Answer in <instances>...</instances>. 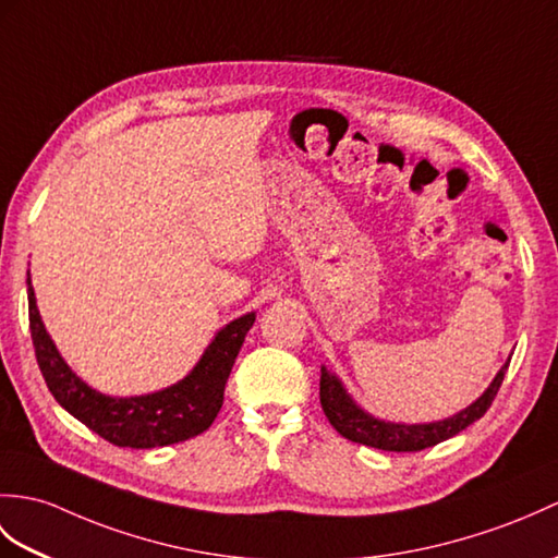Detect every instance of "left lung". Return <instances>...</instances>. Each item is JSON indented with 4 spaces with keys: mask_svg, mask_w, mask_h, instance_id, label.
<instances>
[{
    "mask_svg": "<svg viewBox=\"0 0 558 558\" xmlns=\"http://www.w3.org/2000/svg\"><path fill=\"white\" fill-rule=\"evenodd\" d=\"M509 361L501 366V371L495 375V380L489 383L487 390L481 399H475L469 409L459 411L457 416L435 421V423H387L368 416L364 409L356 407V401L347 395L338 375H332L326 366H320V407L326 413L330 425L342 437L352 439V442L375 447L383 451H421L427 447H435L445 439L459 435L471 423L485 416V411L495 401L504 375H507Z\"/></svg>",
    "mask_w": 558,
    "mask_h": 558,
    "instance_id": "obj_1",
    "label": "left lung"
}]
</instances>
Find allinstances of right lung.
Masks as SVG:
<instances>
[{
  "label": "right lung",
  "mask_w": 558,
  "mask_h": 558,
  "mask_svg": "<svg viewBox=\"0 0 558 558\" xmlns=\"http://www.w3.org/2000/svg\"><path fill=\"white\" fill-rule=\"evenodd\" d=\"M28 316L37 366L43 371L49 392L73 418L85 423L89 430L107 442L133 449L185 442L214 423L220 407H223V392L232 364L240 354L244 335L250 332L256 318L252 311V314H244L228 323L223 330H218L214 342L202 354L199 364L183 380L166 387V390L142 397H109L85 385L57 352L54 342L45 330L40 311H37L31 274Z\"/></svg>",
  "instance_id": "right-lung-1"
}]
</instances>
